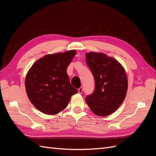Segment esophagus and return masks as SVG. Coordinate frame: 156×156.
I'll return each instance as SVG.
<instances>
[{"instance_id": "obj_1", "label": "esophagus", "mask_w": 156, "mask_h": 156, "mask_svg": "<svg viewBox=\"0 0 156 156\" xmlns=\"http://www.w3.org/2000/svg\"><path fill=\"white\" fill-rule=\"evenodd\" d=\"M83 87H80V88L78 89V92H79V94H81V93L83 92Z\"/></svg>"}]
</instances>
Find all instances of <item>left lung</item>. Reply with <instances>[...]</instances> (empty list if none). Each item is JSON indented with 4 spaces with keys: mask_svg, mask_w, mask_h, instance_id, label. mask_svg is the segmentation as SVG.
Segmentation results:
<instances>
[{
    "mask_svg": "<svg viewBox=\"0 0 156 156\" xmlns=\"http://www.w3.org/2000/svg\"><path fill=\"white\" fill-rule=\"evenodd\" d=\"M86 62L95 81L94 92L85 98L91 111L106 116L116 111L124 101L127 90L125 69L116 60L104 53L86 54Z\"/></svg>",
    "mask_w": 156,
    "mask_h": 156,
    "instance_id": "obj_1",
    "label": "left lung"
}]
</instances>
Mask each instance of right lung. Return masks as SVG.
I'll return each mask as SVG.
<instances>
[{
    "label": "right lung",
    "instance_id": "1",
    "mask_svg": "<svg viewBox=\"0 0 156 156\" xmlns=\"http://www.w3.org/2000/svg\"><path fill=\"white\" fill-rule=\"evenodd\" d=\"M76 54L75 50L47 55L37 60L25 79L28 98L37 109L55 115L67 107L70 98L78 90L73 87L67 68Z\"/></svg>",
    "mask_w": 156,
    "mask_h": 156
}]
</instances>
